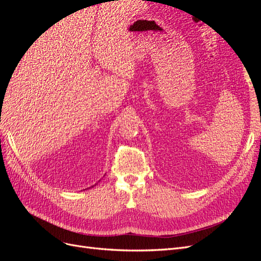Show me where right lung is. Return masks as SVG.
Masks as SVG:
<instances>
[{
    "mask_svg": "<svg viewBox=\"0 0 261 261\" xmlns=\"http://www.w3.org/2000/svg\"><path fill=\"white\" fill-rule=\"evenodd\" d=\"M93 186H96V185H93ZM93 186H91V187H93ZM91 187H90V188H91Z\"/></svg>",
    "mask_w": 261,
    "mask_h": 261,
    "instance_id": "obj_1",
    "label": "right lung"
}]
</instances>
